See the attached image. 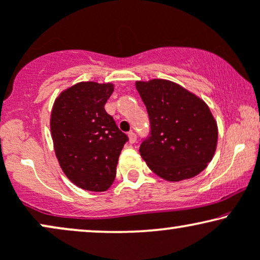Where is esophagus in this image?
<instances>
[{
    "mask_svg": "<svg viewBox=\"0 0 260 260\" xmlns=\"http://www.w3.org/2000/svg\"><path fill=\"white\" fill-rule=\"evenodd\" d=\"M128 140H129L131 144L136 143V140H137L136 133H134V132H129V133H128Z\"/></svg>",
    "mask_w": 260,
    "mask_h": 260,
    "instance_id": "34e87169",
    "label": "esophagus"
}]
</instances>
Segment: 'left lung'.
Returning a JSON list of instances; mask_svg holds the SVG:
<instances>
[{
    "instance_id": "obj_1",
    "label": "left lung",
    "mask_w": 260,
    "mask_h": 260,
    "mask_svg": "<svg viewBox=\"0 0 260 260\" xmlns=\"http://www.w3.org/2000/svg\"><path fill=\"white\" fill-rule=\"evenodd\" d=\"M150 119V137L139 152L149 168L167 181L198 175L211 162L218 128L208 104L173 81H137Z\"/></svg>"
}]
</instances>
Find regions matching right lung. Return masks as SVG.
Segmentation results:
<instances>
[{
	"label": "right lung",
	"instance_id": "1",
	"mask_svg": "<svg viewBox=\"0 0 260 260\" xmlns=\"http://www.w3.org/2000/svg\"><path fill=\"white\" fill-rule=\"evenodd\" d=\"M113 91L110 83H78L61 92L51 110V138L61 169L74 185L91 192L111 186L128 140L104 109Z\"/></svg>",
	"mask_w": 260,
	"mask_h": 260
}]
</instances>
